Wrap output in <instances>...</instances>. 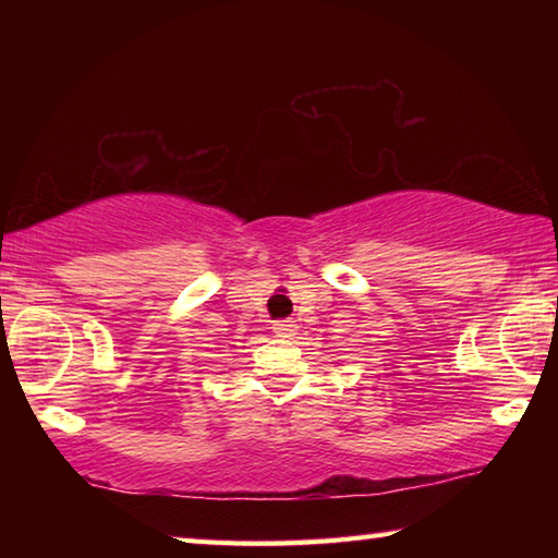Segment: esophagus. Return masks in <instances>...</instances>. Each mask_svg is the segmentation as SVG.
<instances>
[{"mask_svg":"<svg viewBox=\"0 0 558 558\" xmlns=\"http://www.w3.org/2000/svg\"><path fill=\"white\" fill-rule=\"evenodd\" d=\"M272 329H276V335H278V337H286V339H290V337H295V332H298V325L292 323V319H278V323L272 325Z\"/></svg>","mask_w":558,"mask_h":558,"instance_id":"1","label":"esophagus"}]
</instances>
